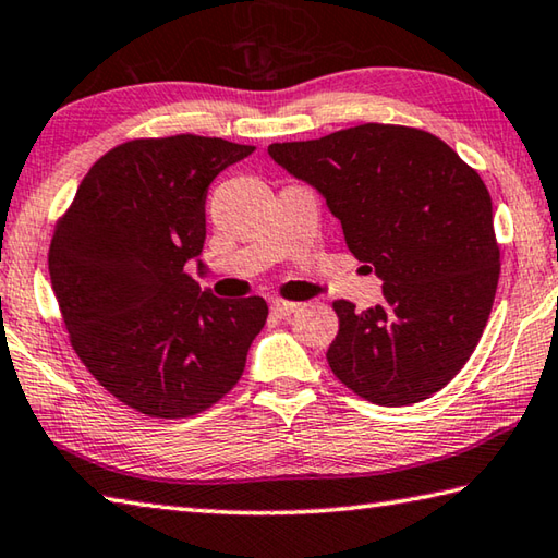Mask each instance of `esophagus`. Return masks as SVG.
<instances>
[{
    "label": "esophagus",
    "instance_id": "1",
    "mask_svg": "<svg viewBox=\"0 0 558 558\" xmlns=\"http://www.w3.org/2000/svg\"><path fill=\"white\" fill-rule=\"evenodd\" d=\"M300 305H295V302H286V300H272L270 302V312L276 314V317H290L292 312H298Z\"/></svg>",
    "mask_w": 558,
    "mask_h": 558
}]
</instances>
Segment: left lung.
I'll return each mask as SVG.
<instances>
[{"label":"left lung","instance_id":"left-lung-1","mask_svg":"<svg viewBox=\"0 0 558 558\" xmlns=\"http://www.w3.org/2000/svg\"><path fill=\"white\" fill-rule=\"evenodd\" d=\"M327 199L349 251L383 280V302L337 300L329 368L383 408L439 392L478 347L500 278L488 187L422 129L361 124L268 146Z\"/></svg>","mask_w":558,"mask_h":558}]
</instances>
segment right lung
<instances>
[{"label":"right lung","mask_w":558,"mask_h":558,"mask_svg":"<svg viewBox=\"0 0 558 558\" xmlns=\"http://www.w3.org/2000/svg\"><path fill=\"white\" fill-rule=\"evenodd\" d=\"M253 146L136 138L80 182L48 251L50 286L80 361L148 417H190L234 388L268 317L263 298L199 290L207 187Z\"/></svg>","instance_id":"obj_1"}]
</instances>
